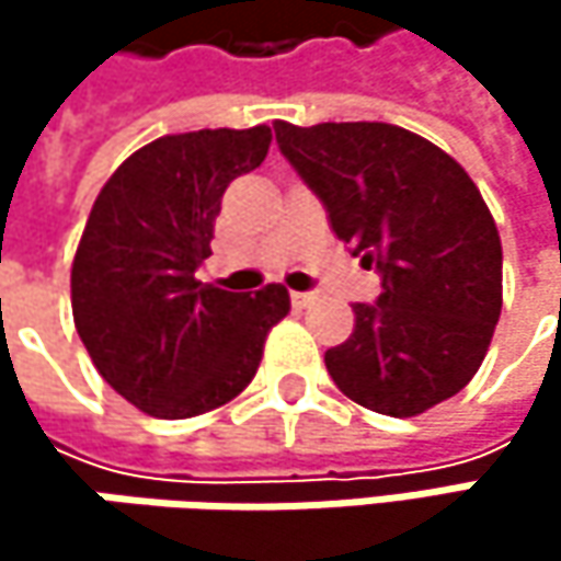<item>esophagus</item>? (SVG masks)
<instances>
[{"mask_svg": "<svg viewBox=\"0 0 561 561\" xmlns=\"http://www.w3.org/2000/svg\"><path fill=\"white\" fill-rule=\"evenodd\" d=\"M314 301V291H291V305L295 308H305V305H311Z\"/></svg>", "mask_w": 561, "mask_h": 561, "instance_id": "obj_1", "label": "esophagus"}]
</instances>
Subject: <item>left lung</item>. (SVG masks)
<instances>
[{"label": "left lung", "mask_w": 561, "mask_h": 561, "mask_svg": "<svg viewBox=\"0 0 561 561\" xmlns=\"http://www.w3.org/2000/svg\"><path fill=\"white\" fill-rule=\"evenodd\" d=\"M273 129L337 240L383 279L374 305H354V334L324 354L337 390L396 419L465 390L504 305L501 233L478 184L390 123Z\"/></svg>", "instance_id": "left-lung-1"}]
</instances>
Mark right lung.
Masks as SVG:
<instances>
[{
	"mask_svg": "<svg viewBox=\"0 0 561 561\" xmlns=\"http://www.w3.org/2000/svg\"><path fill=\"white\" fill-rule=\"evenodd\" d=\"M270 126L162 136L133 152L93 201L73 270L77 334L100 377L156 419L210 412L250 387L288 291L197 282L220 197L260 169Z\"/></svg>",
	"mask_w": 561,
	"mask_h": 561,
	"instance_id": "right-lung-1",
	"label": "right lung"
}]
</instances>
